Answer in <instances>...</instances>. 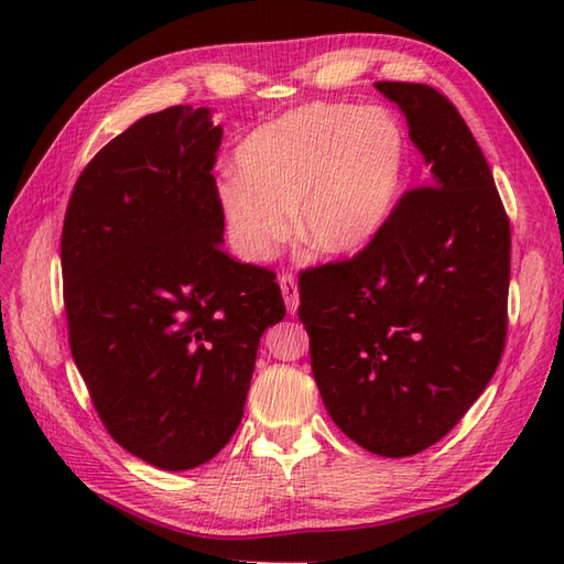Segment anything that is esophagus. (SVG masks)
I'll list each match as a JSON object with an SVG mask.
<instances>
[{"mask_svg": "<svg viewBox=\"0 0 564 564\" xmlns=\"http://www.w3.org/2000/svg\"><path fill=\"white\" fill-rule=\"evenodd\" d=\"M281 293H283V301H285V307H289V313L295 315L297 313V305H301V293H297V283L293 279V273H283L281 279Z\"/></svg>", "mask_w": 564, "mask_h": 564, "instance_id": "obj_1", "label": "esophagus"}]
</instances>
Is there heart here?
<instances>
[{
    "instance_id": "b5f03b06",
    "label": "heart",
    "mask_w": 564,
    "mask_h": 564,
    "mask_svg": "<svg viewBox=\"0 0 564 564\" xmlns=\"http://www.w3.org/2000/svg\"><path fill=\"white\" fill-rule=\"evenodd\" d=\"M239 174L215 198L247 261H267L291 235L325 254L366 247L398 206L404 133L386 109L307 104L259 126L237 148Z\"/></svg>"
}]
</instances>
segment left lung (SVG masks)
Instances as JSON below:
<instances>
[{"instance_id":"1","label":"left lung","mask_w":564,"mask_h":564,"mask_svg":"<svg viewBox=\"0 0 564 564\" xmlns=\"http://www.w3.org/2000/svg\"><path fill=\"white\" fill-rule=\"evenodd\" d=\"M429 166L351 259L301 275L297 317L329 416L358 446H434L492 380L507 344L511 230L485 154L429 84L376 82Z\"/></svg>"}]
</instances>
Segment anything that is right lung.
I'll list each match as a JSON object with an SVG mask.
<instances>
[{"label": "right lung", "mask_w": 564, "mask_h": 564, "mask_svg": "<svg viewBox=\"0 0 564 564\" xmlns=\"http://www.w3.org/2000/svg\"><path fill=\"white\" fill-rule=\"evenodd\" d=\"M208 109L140 118L84 166L67 203L72 358L118 446L162 470L218 455L242 422L259 339L285 305L271 269L223 249Z\"/></svg>", "instance_id": "add662e5"}]
</instances>
